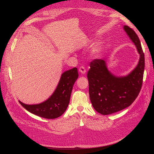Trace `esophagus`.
<instances>
[{
	"mask_svg": "<svg viewBox=\"0 0 154 154\" xmlns=\"http://www.w3.org/2000/svg\"><path fill=\"white\" fill-rule=\"evenodd\" d=\"M79 71H80L82 74H85L86 73V69L84 67H80V68H79Z\"/></svg>",
	"mask_w": 154,
	"mask_h": 154,
	"instance_id": "34e87169",
	"label": "esophagus"
}]
</instances>
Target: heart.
I'll return each mask as SVG.
<instances>
[{"instance_id":"obj_1","label":"heart","mask_w":154,"mask_h":154,"mask_svg":"<svg viewBox=\"0 0 154 154\" xmlns=\"http://www.w3.org/2000/svg\"><path fill=\"white\" fill-rule=\"evenodd\" d=\"M100 48H101V46H100V45H97L96 47H95V48L94 49V50H93V52H94V53H98L99 52V51L100 50Z\"/></svg>"}]
</instances>
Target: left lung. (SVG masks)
Returning a JSON list of instances; mask_svg holds the SVG:
<instances>
[{"label":"left lung","mask_w":154,"mask_h":154,"mask_svg":"<svg viewBox=\"0 0 154 154\" xmlns=\"http://www.w3.org/2000/svg\"><path fill=\"white\" fill-rule=\"evenodd\" d=\"M123 29L139 54L137 66L127 76H117L109 71L105 59L94 60L87 73L88 91L94 109L102 115L111 114L131 105L141 91L144 70V55L140 40L128 26Z\"/></svg>","instance_id":"obj_1"}]
</instances>
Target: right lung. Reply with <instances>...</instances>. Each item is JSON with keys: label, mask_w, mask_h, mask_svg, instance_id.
I'll use <instances>...</instances> for the list:
<instances>
[{"label": "right lung", "mask_w": 154, "mask_h": 154, "mask_svg": "<svg viewBox=\"0 0 154 154\" xmlns=\"http://www.w3.org/2000/svg\"><path fill=\"white\" fill-rule=\"evenodd\" d=\"M78 78L76 67L63 72L55 91L49 98L41 103L27 105L19 101L21 105L29 112L46 119H55L66 110L74 83Z\"/></svg>", "instance_id": "add662e5"}]
</instances>
